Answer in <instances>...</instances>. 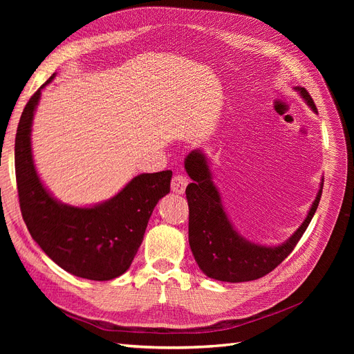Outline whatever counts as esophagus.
<instances>
[{"label":"esophagus","mask_w":354,"mask_h":354,"mask_svg":"<svg viewBox=\"0 0 354 354\" xmlns=\"http://www.w3.org/2000/svg\"><path fill=\"white\" fill-rule=\"evenodd\" d=\"M188 182H189V179L187 176L182 175V174H176L172 178L171 188L175 194H183L185 189H187V187H188Z\"/></svg>","instance_id":"esophagus-1"}]
</instances>
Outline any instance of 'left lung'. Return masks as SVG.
<instances>
[{"label":"left lung","mask_w":354,"mask_h":354,"mask_svg":"<svg viewBox=\"0 0 354 354\" xmlns=\"http://www.w3.org/2000/svg\"><path fill=\"white\" fill-rule=\"evenodd\" d=\"M294 88L300 93L308 107L317 113V107L308 91L304 87ZM185 169L192 179V183L185 191L189 207V245L192 254L203 274L225 283L257 280L284 261L317 211L324 182L322 178L317 196L297 231L280 245H261L238 234L231 224L222 205L221 194L212 180L208 159L201 149H195L185 158Z\"/></svg>","instance_id":"obj_1"}]
</instances>
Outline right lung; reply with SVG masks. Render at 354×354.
<instances>
[{
	"mask_svg": "<svg viewBox=\"0 0 354 354\" xmlns=\"http://www.w3.org/2000/svg\"><path fill=\"white\" fill-rule=\"evenodd\" d=\"M24 107L15 136V176L26 225L40 248L64 271L93 281L126 272L142 244L156 203L169 194L172 171L140 174L113 198L91 207L55 199L37 174L31 126L41 90Z\"/></svg>",
	"mask_w": 354,
	"mask_h": 354,
	"instance_id": "1",
	"label": "right lung"
}]
</instances>
